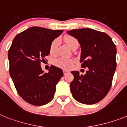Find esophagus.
I'll return each mask as SVG.
<instances>
[{
	"mask_svg": "<svg viewBox=\"0 0 127 127\" xmlns=\"http://www.w3.org/2000/svg\"><path fill=\"white\" fill-rule=\"evenodd\" d=\"M63 71H64V75L67 74V73H69V70H64Z\"/></svg>",
	"mask_w": 127,
	"mask_h": 127,
	"instance_id": "esophagus-1",
	"label": "esophagus"
}]
</instances>
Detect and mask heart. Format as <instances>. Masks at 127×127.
<instances>
[{
	"label": "heart",
	"mask_w": 127,
	"mask_h": 127,
	"mask_svg": "<svg viewBox=\"0 0 127 127\" xmlns=\"http://www.w3.org/2000/svg\"><path fill=\"white\" fill-rule=\"evenodd\" d=\"M64 41L67 45L71 48L72 46L74 44L77 42V41L76 39H75L73 37L70 36V35H67L64 37ZM58 46V39H55L52 42H51V45H50V53L53 55L55 53L57 48ZM74 61L72 59H68V58H59L56 59L54 61V64L55 65L58 66V67L62 68V69H68L72 67V65H73Z\"/></svg>",
	"instance_id": "b5f03b06"
}]
</instances>
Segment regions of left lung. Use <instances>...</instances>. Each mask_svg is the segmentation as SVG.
Wrapping results in <instances>:
<instances>
[{"instance_id": "left-lung-1", "label": "left lung", "mask_w": 127, "mask_h": 127, "mask_svg": "<svg viewBox=\"0 0 127 127\" xmlns=\"http://www.w3.org/2000/svg\"><path fill=\"white\" fill-rule=\"evenodd\" d=\"M67 33L77 39L81 48V67L88 68L85 75L71 72L72 97L82 104L98 102L111 87L116 68V45L108 35L92 29L71 30Z\"/></svg>"}]
</instances>
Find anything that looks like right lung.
I'll use <instances>...</instances> for the list:
<instances>
[{
	"instance_id": "obj_1",
	"label": "right lung",
	"mask_w": 127,
	"mask_h": 127,
	"mask_svg": "<svg viewBox=\"0 0 127 127\" xmlns=\"http://www.w3.org/2000/svg\"><path fill=\"white\" fill-rule=\"evenodd\" d=\"M62 32L32 27L18 34L9 50L10 76L20 97L32 105L50 102L64 75L55 66L51 65L48 73L41 67V62L50 54L51 42Z\"/></svg>"
}]
</instances>
